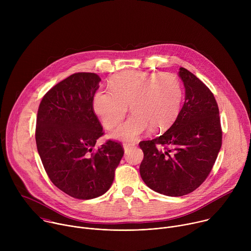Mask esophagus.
<instances>
[{
    "label": "esophagus",
    "instance_id": "1",
    "mask_svg": "<svg viewBox=\"0 0 251 251\" xmlns=\"http://www.w3.org/2000/svg\"><path fill=\"white\" fill-rule=\"evenodd\" d=\"M134 147H135V143H124L123 144V148H124L125 152L129 151L130 149H132Z\"/></svg>",
    "mask_w": 251,
    "mask_h": 251
}]
</instances>
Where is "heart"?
Here are the masks:
<instances>
[{
  "label": "heart",
  "instance_id": "b5f03b06",
  "mask_svg": "<svg viewBox=\"0 0 251 251\" xmlns=\"http://www.w3.org/2000/svg\"><path fill=\"white\" fill-rule=\"evenodd\" d=\"M109 89H98L92 99L94 112L106 128L117 125L127 112L132 115L111 132L118 140H135L150 128L167 130L182 108L183 86L173 74L123 71L109 81Z\"/></svg>",
  "mask_w": 251,
  "mask_h": 251
}]
</instances>
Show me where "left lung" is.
I'll use <instances>...</instances> for the list:
<instances>
[{
    "label": "left lung",
    "mask_w": 251,
    "mask_h": 251,
    "mask_svg": "<svg viewBox=\"0 0 251 251\" xmlns=\"http://www.w3.org/2000/svg\"><path fill=\"white\" fill-rule=\"evenodd\" d=\"M178 75L185 102L174 124L161 136L142 141V180L153 191L169 197L194 192L207 177L222 147L219 106L211 91L184 67Z\"/></svg>",
    "instance_id": "left-lung-1"
}]
</instances>
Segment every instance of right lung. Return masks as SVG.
<instances>
[{"label": "right lung", "instance_id": "right-lung-1", "mask_svg": "<svg viewBox=\"0 0 251 251\" xmlns=\"http://www.w3.org/2000/svg\"><path fill=\"white\" fill-rule=\"evenodd\" d=\"M100 81L91 73L70 75L47 92L38 110L35 142L45 170L55 187L79 200L110 189L124 154L111 140L93 151L103 135L92 107Z\"/></svg>", "mask_w": 251, "mask_h": 251}]
</instances>
